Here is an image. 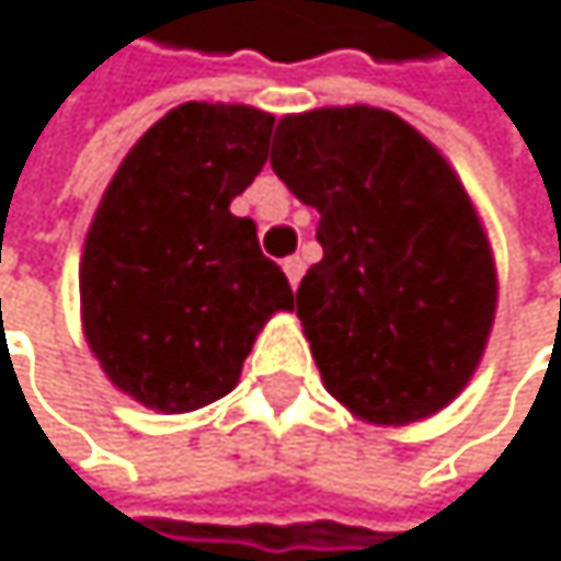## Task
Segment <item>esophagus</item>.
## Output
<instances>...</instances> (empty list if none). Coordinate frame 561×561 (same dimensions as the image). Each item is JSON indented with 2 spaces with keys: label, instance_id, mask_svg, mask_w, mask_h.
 <instances>
[{
  "label": "esophagus",
  "instance_id": "34e87169",
  "mask_svg": "<svg viewBox=\"0 0 561 561\" xmlns=\"http://www.w3.org/2000/svg\"><path fill=\"white\" fill-rule=\"evenodd\" d=\"M283 268H286V275H289V286L296 289V286H299V278H302V272H306V262H302L299 255H293V259L283 262Z\"/></svg>",
  "mask_w": 561,
  "mask_h": 561
}]
</instances>
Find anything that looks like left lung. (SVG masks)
<instances>
[{"mask_svg": "<svg viewBox=\"0 0 561 561\" xmlns=\"http://www.w3.org/2000/svg\"><path fill=\"white\" fill-rule=\"evenodd\" d=\"M272 169L319 213L296 312L325 389L373 425L446 409L495 319V262L453 165L373 105L283 115Z\"/></svg>", "mask_w": 561, "mask_h": 561, "instance_id": "obj_1", "label": "left lung"}]
</instances>
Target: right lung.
<instances>
[{"label": "right lung", "mask_w": 561, "mask_h": 561, "mask_svg": "<svg viewBox=\"0 0 561 561\" xmlns=\"http://www.w3.org/2000/svg\"><path fill=\"white\" fill-rule=\"evenodd\" d=\"M275 115L185 102L129 149L92 216L82 332L108 382L179 415L236 389L255 335L296 306L255 222L229 213L262 172Z\"/></svg>", "instance_id": "add662e5"}]
</instances>
